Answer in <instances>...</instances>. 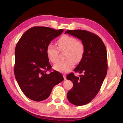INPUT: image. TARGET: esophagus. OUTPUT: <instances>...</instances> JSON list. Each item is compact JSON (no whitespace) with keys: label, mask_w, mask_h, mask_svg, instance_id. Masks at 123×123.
<instances>
[{"label":"esophagus","mask_w":123,"mask_h":123,"mask_svg":"<svg viewBox=\"0 0 123 123\" xmlns=\"http://www.w3.org/2000/svg\"><path fill=\"white\" fill-rule=\"evenodd\" d=\"M63 76H64V79L65 80H67V78H66V75L65 74H63Z\"/></svg>","instance_id":"esophagus-1"}]
</instances>
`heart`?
Listing matches in <instances>:
<instances>
[{"instance_id": "1", "label": "heart", "mask_w": 123, "mask_h": 123, "mask_svg": "<svg viewBox=\"0 0 123 123\" xmlns=\"http://www.w3.org/2000/svg\"><path fill=\"white\" fill-rule=\"evenodd\" d=\"M58 48L52 43H49L46 48L47 56L52 62L58 59L59 50L66 51L65 61L58 62L54 65V68L61 72H68L74 66L75 62H79L82 59L85 53V46L83 42L75 37L64 35L59 38L57 42Z\"/></svg>"}]
</instances>
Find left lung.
Masks as SVG:
<instances>
[{
	"mask_svg": "<svg viewBox=\"0 0 123 123\" xmlns=\"http://www.w3.org/2000/svg\"><path fill=\"white\" fill-rule=\"evenodd\" d=\"M68 33L81 40L85 53L81 61L74 69L75 72L84 73L76 77L73 73L67 76L73 86L68 91L69 101L76 106L90 102L97 95L107 72V54L106 47L98 35L83 30H67Z\"/></svg>",
	"mask_w": 123,
	"mask_h": 123,
	"instance_id": "8db88e82",
	"label": "left lung"
}]
</instances>
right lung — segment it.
Returning a JSON list of instances; mask_svg holds the SVG:
<instances>
[{
	"instance_id": "add662e5",
	"label": "right lung",
	"mask_w": 123,
	"mask_h": 123,
	"mask_svg": "<svg viewBox=\"0 0 123 123\" xmlns=\"http://www.w3.org/2000/svg\"><path fill=\"white\" fill-rule=\"evenodd\" d=\"M64 30L46 27L29 29L21 37L15 50L14 74L24 94L33 100L47 99L55 85L64 80L61 73L51 70L46 48Z\"/></svg>"
}]
</instances>
